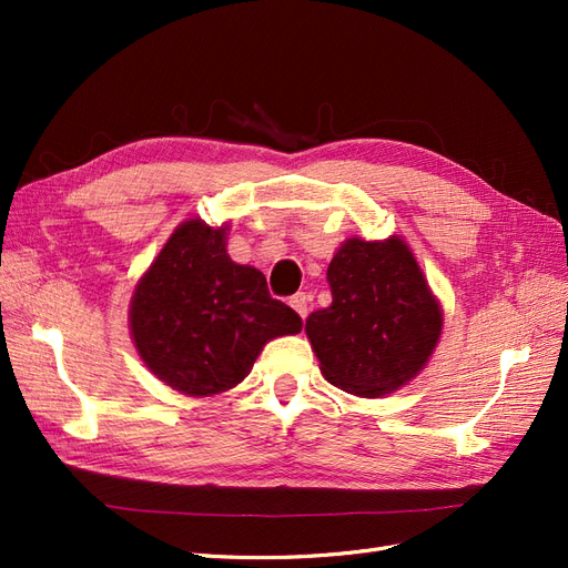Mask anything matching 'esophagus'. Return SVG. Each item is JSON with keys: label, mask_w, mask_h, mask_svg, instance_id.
<instances>
[{"label": "esophagus", "mask_w": 568, "mask_h": 568, "mask_svg": "<svg viewBox=\"0 0 568 568\" xmlns=\"http://www.w3.org/2000/svg\"><path fill=\"white\" fill-rule=\"evenodd\" d=\"M288 305L294 307V311L305 320L307 317V305H311V298H307L303 291H298L296 296H291V301H288Z\"/></svg>", "instance_id": "obj_1"}]
</instances>
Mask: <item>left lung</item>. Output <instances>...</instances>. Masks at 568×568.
Returning a JSON list of instances; mask_svg holds the SVG:
<instances>
[{
    "label": "left lung",
    "instance_id": "left-lung-1",
    "mask_svg": "<svg viewBox=\"0 0 568 568\" xmlns=\"http://www.w3.org/2000/svg\"><path fill=\"white\" fill-rule=\"evenodd\" d=\"M326 280L332 305L305 320L324 379L376 398L417 376L436 348L443 315L400 239H348Z\"/></svg>",
    "mask_w": 568,
    "mask_h": 568
}]
</instances>
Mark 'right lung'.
Segmentation results:
<instances>
[{"label":"right lung","mask_w":568,"mask_h":568,"mask_svg":"<svg viewBox=\"0 0 568 568\" xmlns=\"http://www.w3.org/2000/svg\"><path fill=\"white\" fill-rule=\"evenodd\" d=\"M130 326L161 382L215 395L242 384L265 343L298 334L303 320L270 296L263 272L232 263L225 227L189 220L136 284Z\"/></svg>","instance_id":"1"}]
</instances>
